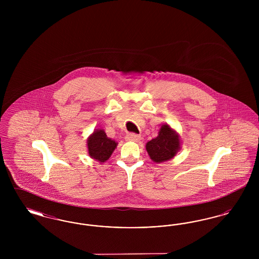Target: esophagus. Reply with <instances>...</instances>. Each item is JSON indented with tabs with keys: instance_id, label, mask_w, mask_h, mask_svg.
I'll return each instance as SVG.
<instances>
[{
	"instance_id": "34e87169",
	"label": "esophagus",
	"mask_w": 259,
	"mask_h": 259,
	"mask_svg": "<svg viewBox=\"0 0 259 259\" xmlns=\"http://www.w3.org/2000/svg\"><path fill=\"white\" fill-rule=\"evenodd\" d=\"M126 140L131 142H139L141 140V136L137 135L135 133H129L126 136Z\"/></svg>"
}]
</instances>
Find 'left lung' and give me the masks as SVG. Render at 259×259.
Listing matches in <instances>:
<instances>
[{
    "mask_svg": "<svg viewBox=\"0 0 259 259\" xmlns=\"http://www.w3.org/2000/svg\"><path fill=\"white\" fill-rule=\"evenodd\" d=\"M147 150L154 162H163L172 158L180 149V139L178 134L168 124L161 127L159 134L148 142Z\"/></svg>",
    "mask_w": 259,
    "mask_h": 259,
    "instance_id": "obj_1",
    "label": "left lung"
}]
</instances>
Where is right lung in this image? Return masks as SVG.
<instances>
[{"instance_id": "add662e5", "label": "right lung", "mask_w": 259, "mask_h": 259, "mask_svg": "<svg viewBox=\"0 0 259 259\" xmlns=\"http://www.w3.org/2000/svg\"><path fill=\"white\" fill-rule=\"evenodd\" d=\"M116 145L117 143L108 138L103 130L94 131L87 140L89 155L100 162H105L110 158Z\"/></svg>"}]
</instances>
